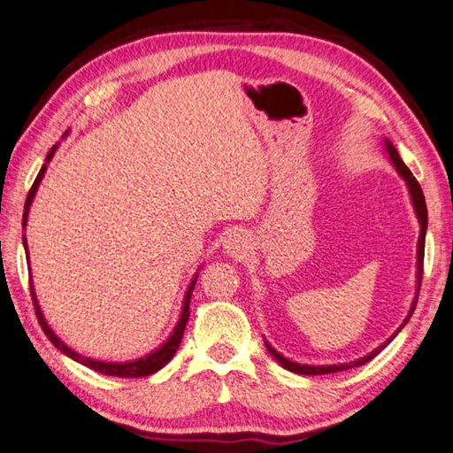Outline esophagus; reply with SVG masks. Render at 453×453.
<instances>
[{
    "label": "esophagus",
    "instance_id": "esophagus-1",
    "mask_svg": "<svg viewBox=\"0 0 453 453\" xmlns=\"http://www.w3.org/2000/svg\"><path fill=\"white\" fill-rule=\"evenodd\" d=\"M251 247V239L242 229H234V232H229L226 242H224V250L227 255L232 257H245L247 251H250Z\"/></svg>",
    "mask_w": 453,
    "mask_h": 453
}]
</instances>
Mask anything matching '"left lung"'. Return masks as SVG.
<instances>
[{
	"label": "left lung",
	"instance_id": "left-lung-1",
	"mask_svg": "<svg viewBox=\"0 0 453 453\" xmlns=\"http://www.w3.org/2000/svg\"><path fill=\"white\" fill-rule=\"evenodd\" d=\"M385 149L388 153V158H391L393 166L396 168V173L401 174V179L409 186V194H411V200H412V206L416 211V218H418V224H420V235H418V250H416V292H414V300H412V306L409 310V316L404 318V322L401 324V327L388 338L385 343H380L377 349H373L371 353H367L365 357H359L356 361H349V363H338V365H306V363H296V361H290L285 356H280V353L273 348L269 342H265L267 345V349L271 356L277 359L282 367L292 371V373H298V375H327V373H338V371H345V369H351V367H359V365H365L367 361L373 359L377 353L383 351L388 343L395 340V335L403 330L406 326V322L411 320V316L416 308V303H418V292H420V285H422V265H424V239H426V229H428V210H426V200H424V194L418 180L414 179L411 168L403 163L401 155H398V150L395 149V145L391 141L385 139Z\"/></svg>",
	"mask_w": 453,
	"mask_h": 453
}]
</instances>
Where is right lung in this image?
Wrapping results in <instances>:
<instances>
[{
  "instance_id": "obj_1",
  "label": "right lung",
  "mask_w": 453,
  "mask_h": 453,
  "mask_svg": "<svg viewBox=\"0 0 453 453\" xmlns=\"http://www.w3.org/2000/svg\"><path fill=\"white\" fill-rule=\"evenodd\" d=\"M66 133H68V131H66ZM66 133H65V135H66ZM57 149H58V145H52V149L49 150L47 158H44V165H42V168L39 171L37 179H35L29 194H27L25 210H23V229H25V226H27V216H29V208H31V203H33L35 194H37V188H39V184H41V180H42V176H44V173H47V165L50 163V158L55 157ZM23 247H25V251H27V237H25V235H23ZM27 259H29V251H27ZM196 279H198V273L194 274L192 280H190V285H188V288H186V292H184V303H182V308H180V318H179V322H176L173 334L168 335V340H166L163 345H158V348H157L155 351L147 353L145 357H139V359H133V361H123V363H118V361H97V359H90V357L80 356L78 351L70 349L68 345H66L65 342H62L55 332L50 330V326L47 324V320H44L42 310H41V306H39V303H37V296H35L33 279H31V296H33L35 312H37V320H39V324H41V327H42V332L47 334V338L52 342V345H55L57 349H60L62 353H65V356H68L70 359H74V361H78V363H82V365L90 367V369L97 371V373H102V375H111V377H147V375L157 373L158 369H163V367L166 365V363L174 357L176 349H179L180 340H182V335H184L186 322H188V316H190V296H192L194 285H196Z\"/></svg>"
}]
</instances>
